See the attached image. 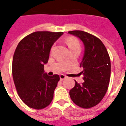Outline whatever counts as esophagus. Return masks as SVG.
<instances>
[{
  "instance_id": "esophagus-1",
  "label": "esophagus",
  "mask_w": 126,
  "mask_h": 126,
  "mask_svg": "<svg viewBox=\"0 0 126 126\" xmlns=\"http://www.w3.org/2000/svg\"><path fill=\"white\" fill-rule=\"evenodd\" d=\"M65 78H67V76H66L65 75H64V74H61L60 75L61 80H63V79H65Z\"/></svg>"
}]
</instances>
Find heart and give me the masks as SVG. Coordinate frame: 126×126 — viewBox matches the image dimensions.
Here are the masks:
<instances>
[{
	"instance_id": "obj_1",
	"label": "heart",
	"mask_w": 126,
	"mask_h": 126,
	"mask_svg": "<svg viewBox=\"0 0 126 126\" xmlns=\"http://www.w3.org/2000/svg\"><path fill=\"white\" fill-rule=\"evenodd\" d=\"M66 43L68 45L69 48L71 49L72 48L74 47H80L79 46V41L75 38L73 37H69L66 40Z\"/></svg>"
}]
</instances>
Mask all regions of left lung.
I'll list each match as a JSON object with an SVG mask.
<instances>
[{
  "mask_svg": "<svg viewBox=\"0 0 126 126\" xmlns=\"http://www.w3.org/2000/svg\"><path fill=\"white\" fill-rule=\"evenodd\" d=\"M78 37L84 44V55L80 63L84 82L75 80V86L69 91L72 101L84 109L94 107L102 100L108 89L111 76V61L107 50L100 39L80 30L68 32Z\"/></svg>",
  "mask_w": 126,
  "mask_h": 126,
  "instance_id": "obj_1",
  "label": "left lung"
}]
</instances>
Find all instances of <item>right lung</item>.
<instances>
[{"mask_svg": "<svg viewBox=\"0 0 126 126\" xmlns=\"http://www.w3.org/2000/svg\"><path fill=\"white\" fill-rule=\"evenodd\" d=\"M63 32H35L21 40L13 55L12 74L16 90L26 105L42 109L51 103L60 78L44 73L50 51Z\"/></svg>", "mask_w": 126, "mask_h": 126, "instance_id": "add662e5", "label": "right lung"}]
</instances>
